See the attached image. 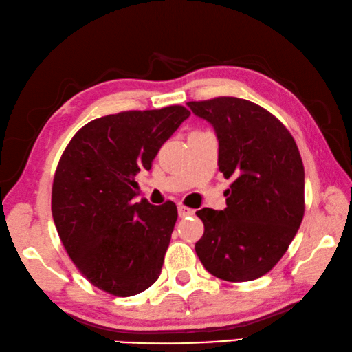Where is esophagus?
<instances>
[{
  "mask_svg": "<svg viewBox=\"0 0 352 352\" xmlns=\"http://www.w3.org/2000/svg\"><path fill=\"white\" fill-rule=\"evenodd\" d=\"M177 213H179V218H186V217H190V214H193L195 210L193 208H188L186 206L179 204V207H177Z\"/></svg>",
  "mask_w": 352,
  "mask_h": 352,
  "instance_id": "34e87169",
  "label": "esophagus"
}]
</instances>
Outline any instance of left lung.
<instances>
[{"instance_id":"left-lung-1","label":"left lung","mask_w":352,"mask_h":352,"mask_svg":"<svg viewBox=\"0 0 352 352\" xmlns=\"http://www.w3.org/2000/svg\"><path fill=\"white\" fill-rule=\"evenodd\" d=\"M214 128L218 165L232 186L224 210L202 208L204 235L195 245L208 272L241 283L267 274L297 235L305 214V166L283 123L244 98L188 102Z\"/></svg>"}]
</instances>
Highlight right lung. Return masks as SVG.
<instances>
[{
	"label": "right lung",
	"instance_id": "right-lung-1",
	"mask_svg": "<svg viewBox=\"0 0 352 352\" xmlns=\"http://www.w3.org/2000/svg\"><path fill=\"white\" fill-rule=\"evenodd\" d=\"M188 116L181 104L104 116L80 128L61 154L54 223L80 274L104 292L131 297L159 278L177 208L134 202V176L151 168Z\"/></svg>",
	"mask_w": 352,
	"mask_h": 352
}]
</instances>
